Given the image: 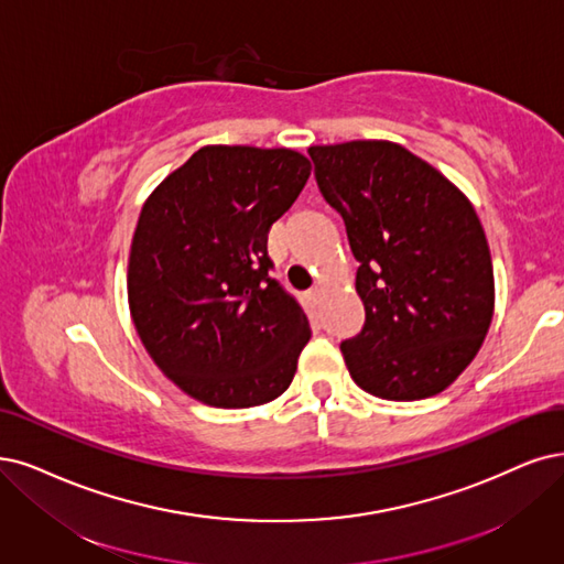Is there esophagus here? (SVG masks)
Masks as SVG:
<instances>
[{"instance_id":"34e87169","label":"esophagus","mask_w":564,"mask_h":564,"mask_svg":"<svg viewBox=\"0 0 564 564\" xmlns=\"http://www.w3.org/2000/svg\"><path fill=\"white\" fill-rule=\"evenodd\" d=\"M308 300H311V302H314V304H318V302L323 300V288H321V285H316V288H311V290H308Z\"/></svg>"}]
</instances>
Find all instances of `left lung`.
Here are the masks:
<instances>
[{
	"instance_id": "8db88e82",
	"label": "left lung",
	"mask_w": 564,
	"mask_h": 564,
	"mask_svg": "<svg viewBox=\"0 0 564 564\" xmlns=\"http://www.w3.org/2000/svg\"><path fill=\"white\" fill-rule=\"evenodd\" d=\"M308 155L360 262L367 321L341 344L350 379L392 402L440 394L481 350L495 311L490 248L471 202L394 141L311 145Z\"/></svg>"
}]
</instances>
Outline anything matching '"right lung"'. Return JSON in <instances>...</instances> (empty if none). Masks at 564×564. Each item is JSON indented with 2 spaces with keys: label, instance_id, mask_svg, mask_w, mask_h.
Returning <instances> with one entry per match:
<instances>
[{
  "label": "right lung",
  "instance_id": "1",
  "mask_svg": "<svg viewBox=\"0 0 564 564\" xmlns=\"http://www.w3.org/2000/svg\"><path fill=\"white\" fill-rule=\"evenodd\" d=\"M308 176V158L293 149L216 143L141 206L130 316L164 377L202 404L260 406L293 383L311 329L269 276L267 235Z\"/></svg>",
  "mask_w": 564,
  "mask_h": 564
}]
</instances>
